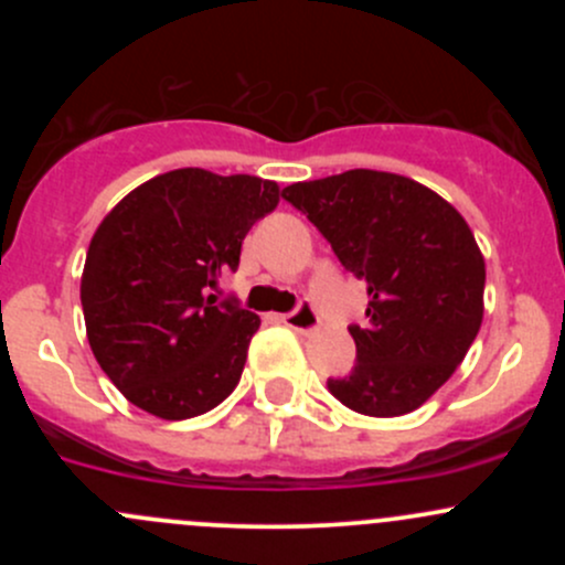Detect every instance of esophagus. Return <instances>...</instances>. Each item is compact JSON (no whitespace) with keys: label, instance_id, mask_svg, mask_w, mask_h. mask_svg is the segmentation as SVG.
<instances>
[{"label":"esophagus","instance_id":"esophagus-1","mask_svg":"<svg viewBox=\"0 0 565 565\" xmlns=\"http://www.w3.org/2000/svg\"><path fill=\"white\" fill-rule=\"evenodd\" d=\"M281 322L287 324V328L298 330V333H311V330L319 328V315L311 303H298V309L284 315Z\"/></svg>","mask_w":565,"mask_h":565}]
</instances>
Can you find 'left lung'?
Here are the masks:
<instances>
[{"instance_id": "left-lung-1", "label": "left lung", "mask_w": 565, "mask_h": 565, "mask_svg": "<svg viewBox=\"0 0 565 565\" xmlns=\"http://www.w3.org/2000/svg\"><path fill=\"white\" fill-rule=\"evenodd\" d=\"M281 196L366 281V319L350 324L355 366L328 391L372 418L418 409L481 328L487 267L467 221L420 182L374 169L295 182Z\"/></svg>"}]
</instances>
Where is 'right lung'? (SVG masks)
<instances>
[{
  "label": "right lung",
  "instance_id": "1",
  "mask_svg": "<svg viewBox=\"0 0 565 565\" xmlns=\"http://www.w3.org/2000/svg\"><path fill=\"white\" fill-rule=\"evenodd\" d=\"M276 204L278 185L262 177L174 169L106 215L82 309L95 361L130 404L182 420L235 391L259 317L210 289L237 270L248 230Z\"/></svg>",
  "mask_w": 565,
  "mask_h": 565
}]
</instances>
